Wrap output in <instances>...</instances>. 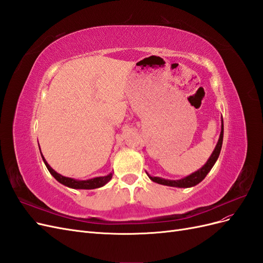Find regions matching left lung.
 <instances>
[{
  "mask_svg": "<svg viewBox=\"0 0 263 263\" xmlns=\"http://www.w3.org/2000/svg\"><path fill=\"white\" fill-rule=\"evenodd\" d=\"M222 137H224V122H222V118H221V130H220L217 145H216V147H215L213 154L211 155L208 162H206L200 170L195 171L194 173L190 174V176L183 178L181 180H165V179H161L158 177H151L147 173L149 179L156 183H159V184L168 185V186H176V187H191V186H194V185L198 184V183L203 181L205 179V177L208 176V173L211 171L215 162L217 161V159L220 154V150H221Z\"/></svg>",
  "mask_w": 263,
  "mask_h": 263,
  "instance_id": "8db88e82",
  "label": "left lung"
}]
</instances>
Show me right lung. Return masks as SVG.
Instances as JSON below:
<instances>
[{"label": "right lung", "instance_id": "add662e5", "mask_svg": "<svg viewBox=\"0 0 263 263\" xmlns=\"http://www.w3.org/2000/svg\"><path fill=\"white\" fill-rule=\"evenodd\" d=\"M42 157H43V160H44V162L47 166V169H48V171L51 173V176L58 182H60L61 184L66 185L68 187H71V189H80V190L98 189V187L105 185L106 183L113 177V173H109L105 177H98V178H93V179H89V180H82V181L76 180V179H72V178H67V177H63V176H61V174L55 172L51 168V166L48 163H47V161L45 160V158H44L43 155H42Z\"/></svg>", "mask_w": 263, "mask_h": 263}]
</instances>
